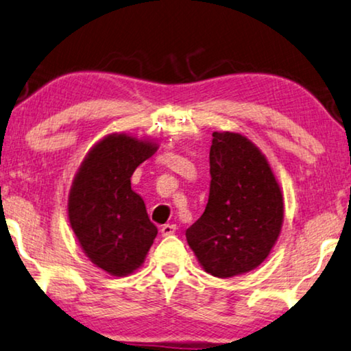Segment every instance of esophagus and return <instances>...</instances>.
Segmentation results:
<instances>
[{
  "label": "esophagus",
  "mask_w": 351,
  "mask_h": 351,
  "mask_svg": "<svg viewBox=\"0 0 351 351\" xmlns=\"http://www.w3.org/2000/svg\"><path fill=\"white\" fill-rule=\"evenodd\" d=\"M177 231L176 225H163L161 226V234L163 236H172Z\"/></svg>",
  "instance_id": "1"
}]
</instances>
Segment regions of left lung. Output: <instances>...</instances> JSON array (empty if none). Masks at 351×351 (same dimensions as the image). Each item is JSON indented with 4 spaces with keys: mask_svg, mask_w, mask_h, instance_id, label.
Instances as JSON below:
<instances>
[{
    "mask_svg": "<svg viewBox=\"0 0 351 351\" xmlns=\"http://www.w3.org/2000/svg\"><path fill=\"white\" fill-rule=\"evenodd\" d=\"M210 191L206 210L185 236L213 277L253 271L276 245L283 223V195L266 156L239 133L212 134Z\"/></svg>",
    "mask_w": 351,
    "mask_h": 351,
    "instance_id": "obj_1",
    "label": "left lung"
}]
</instances>
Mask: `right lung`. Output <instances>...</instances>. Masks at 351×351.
<instances>
[{"mask_svg":"<svg viewBox=\"0 0 351 351\" xmlns=\"http://www.w3.org/2000/svg\"><path fill=\"white\" fill-rule=\"evenodd\" d=\"M158 150L150 139L112 133L91 147L68 196V218L90 261L125 277L142 266L158 230L144 199L131 190V176Z\"/></svg>","mask_w":351,"mask_h":351,"instance_id":"right-lung-1","label":"right lung"}]
</instances>
